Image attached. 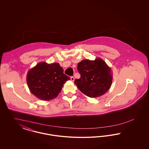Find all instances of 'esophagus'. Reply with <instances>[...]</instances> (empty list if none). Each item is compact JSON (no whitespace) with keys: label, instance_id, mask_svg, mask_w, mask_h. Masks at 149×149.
Returning a JSON list of instances; mask_svg holds the SVG:
<instances>
[{"label":"esophagus","instance_id":"obj_1","mask_svg":"<svg viewBox=\"0 0 149 149\" xmlns=\"http://www.w3.org/2000/svg\"><path fill=\"white\" fill-rule=\"evenodd\" d=\"M70 79H71V80L72 81H73V82L74 81V78L73 77H71V78H70Z\"/></svg>","mask_w":149,"mask_h":149}]
</instances>
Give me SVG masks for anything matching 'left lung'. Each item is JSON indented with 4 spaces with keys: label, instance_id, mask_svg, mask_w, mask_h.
Returning <instances> with one entry per match:
<instances>
[{
    "label": "left lung",
    "instance_id": "left-lung-1",
    "mask_svg": "<svg viewBox=\"0 0 149 149\" xmlns=\"http://www.w3.org/2000/svg\"><path fill=\"white\" fill-rule=\"evenodd\" d=\"M81 77L74 83L85 95L97 98L109 89L112 83V72L106 62L100 58L95 60H83L78 64Z\"/></svg>",
    "mask_w": 149,
    "mask_h": 149
}]
</instances>
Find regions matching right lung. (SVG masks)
Here are the masks:
<instances>
[{"label": "right lung", "mask_w": 149, "mask_h": 149, "mask_svg": "<svg viewBox=\"0 0 149 149\" xmlns=\"http://www.w3.org/2000/svg\"><path fill=\"white\" fill-rule=\"evenodd\" d=\"M26 80L30 92L37 98L50 100L56 98L70 78L64 74L58 63L41 62L28 71Z\"/></svg>", "instance_id": "1"}]
</instances>
